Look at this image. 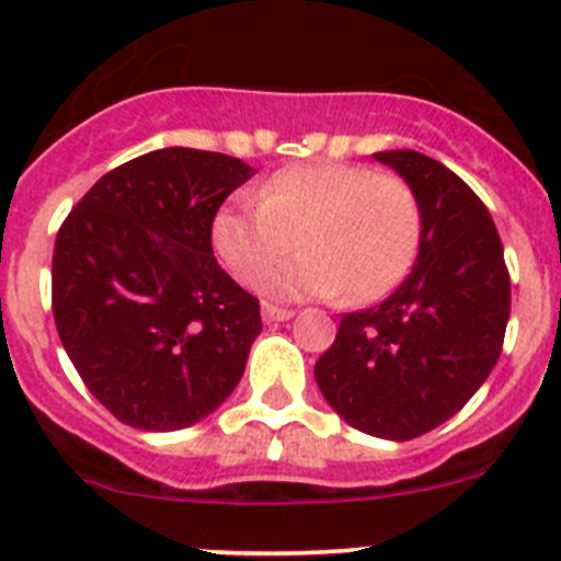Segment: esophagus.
I'll use <instances>...</instances> for the list:
<instances>
[{"label":"esophagus","mask_w":561,"mask_h":561,"mask_svg":"<svg viewBox=\"0 0 561 561\" xmlns=\"http://www.w3.org/2000/svg\"><path fill=\"white\" fill-rule=\"evenodd\" d=\"M261 314H264L266 323H280V320H289V317L295 314V311H291V309H280V306H275V304H264Z\"/></svg>","instance_id":"34e87169"}]
</instances>
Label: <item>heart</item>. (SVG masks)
<instances>
[{"label": "heart", "instance_id": "b5f03b06", "mask_svg": "<svg viewBox=\"0 0 561 561\" xmlns=\"http://www.w3.org/2000/svg\"><path fill=\"white\" fill-rule=\"evenodd\" d=\"M421 202L396 173L351 162L286 165L266 176L255 205L230 202L210 221L216 257L255 286L297 243L307 252L266 276L275 297H334L359 306L401 284L419 255Z\"/></svg>", "mask_w": 561, "mask_h": 561}]
</instances>
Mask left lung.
Listing matches in <instances>:
<instances>
[{"mask_svg":"<svg viewBox=\"0 0 561 561\" xmlns=\"http://www.w3.org/2000/svg\"><path fill=\"white\" fill-rule=\"evenodd\" d=\"M376 160L419 196V261L388 300L342 314L314 379L351 427L410 440L453 419L492 374L512 277L492 216L458 173L408 148Z\"/></svg>","mask_w":561,"mask_h":561,"instance_id":"left-lung-1","label":"left lung"}]
</instances>
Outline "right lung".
I'll use <instances>...</instances> for the list:
<instances>
[{"label": "right lung", "instance_id": "obj_1", "mask_svg": "<svg viewBox=\"0 0 561 561\" xmlns=\"http://www.w3.org/2000/svg\"><path fill=\"white\" fill-rule=\"evenodd\" d=\"M252 176L227 153L160 148L103 173L58 230V336L128 427H191L244 374L261 306L213 255L210 221Z\"/></svg>", "mask_w": 561, "mask_h": 561}]
</instances>
